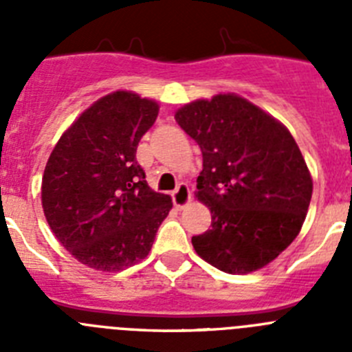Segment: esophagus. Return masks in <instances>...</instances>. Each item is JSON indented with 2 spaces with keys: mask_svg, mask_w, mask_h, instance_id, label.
I'll list each match as a JSON object with an SVG mask.
<instances>
[{
  "mask_svg": "<svg viewBox=\"0 0 352 352\" xmlns=\"http://www.w3.org/2000/svg\"><path fill=\"white\" fill-rule=\"evenodd\" d=\"M190 199H192L190 188H188V185H185V183H182V185H179L178 188L173 192V203H174V206L179 208V210L190 203Z\"/></svg>",
  "mask_w": 352,
  "mask_h": 352,
  "instance_id": "esophagus-1",
  "label": "esophagus"
}]
</instances>
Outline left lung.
I'll return each mask as SVG.
<instances>
[{"label": "left lung", "instance_id": "left-lung-1", "mask_svg": "<svg viewBox=\"0 0 352 352\" xmlns=\"http://www.w3.org/2000/svg\"><path fill=\"white\" fill-rule=\"evenodd\" d=\"M203 151L195 197L211 229L192 238L195 252L231 275L256 272L292 243L309 211L312 176L280 121L226 93L174 114Z\"/></svg>", "mask_w": 352, "mask_h": 352}]
</instances>
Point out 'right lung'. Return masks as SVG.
<instances>
[{"label":"right lung","instance_id":"obj_1","mask_svg":"<svg viewBox=\"0 0 352 352\" xmlns=\"http://www.w3.org/2000/svg\"><path fill=\"white\" fill-rule=\"evenodd\" d=\"M158 104L114 91L88 107L52 149L42 178L51 231L79 263L120 272L144 259L173 203L151 190L138 164Z\"/></svg>","mask_w":352,"mask_h":352}]
</instances>
